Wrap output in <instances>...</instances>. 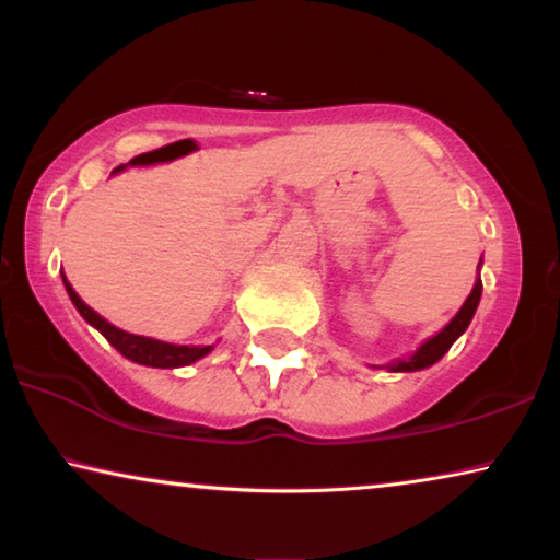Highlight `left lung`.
Listing matches in <instances>:
<instances>
[{"mask_svg":"<svg viewBox=\"0 0 560 560\" xmlns=\"http://www.w3.org/2000/svg\"><path fill=\"white\" fill-rule=\"evenodd\" d=\"M479 298H481V280L474 282L469 298H466L464 305H462V308H458L456 316L451 318L448 324L443 326L439 334L431 336V339L420 343L416 354L408 357V359H397V362L387 364L389 372H418V370H425V366H431V364L439 362V359L451 349V343H454L458 336H462L466 328H469L474 313H477Z\"/></svg>","mask_w":560,"mask_h":560,"instance_id":"left-lung-1","label":"left lung"}]
</instances>
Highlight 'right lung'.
<instances>
[{
	"instance_id": "add662e5",
	"label": "right lung",
	"mask_w": 560,
	"mask_h": 560,
	"mask_svg": "<svg viewBox=\"0 0 560 560\" xmlns=\"http://www.w3.org/2000/svg\"><path fill=\"white\" fill-rule=\"evenodd\" d=\"M63 285L68 290V295H71L75 311H79L91 326L98 328L104 339L109 341L121 357L132 359V362H137V364L160 366V370H175V366H186V364L198 362V359L206 357L213 349V347H178V343H167V341L150 339V336H137V334L121 331V328L112 326L109 320L98 316L94 308H89V305L81 301L79 293L71 288V282L66 280V275H63Z\"/></svg>"
}]
</instances>
